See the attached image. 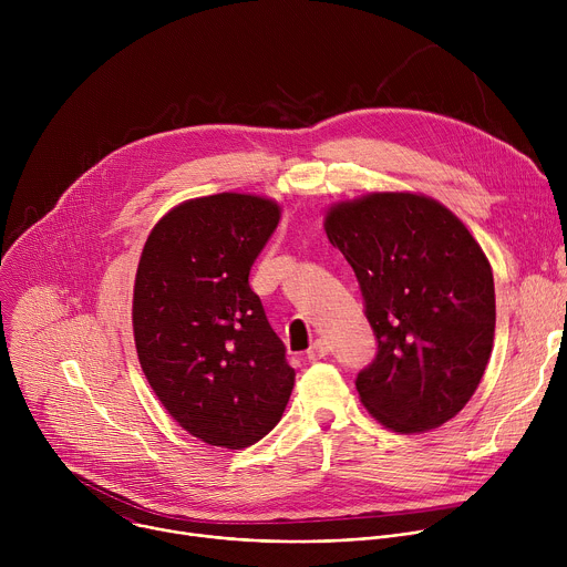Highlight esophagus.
Returning <instances> with one entry per match:
<instances>
[{
	"label": "esophagus",
	"instance_id": "1",
	"mask_svg": "<svg viewBox=\"0 0 567 567\" xmlns=\"http://www.w3.org/2000/svg\"><path fill=\"white\" fill-rule=\"evenodd\" d=\"M328 354H330V343H328V339H316L313 346H311L309 352H307V359H309V361H318V359H326Z\"/></svg>",
	"mask_w": 567,
	"mask_h": 567
}]
</instances>
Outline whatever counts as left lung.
I'll return each mask as SVG.
<instances>
[{"instance_id":"8db88e82","label":"left lung","mask_w":567,"mask_h":567,"mask_svg":"<svg viewBox=\"0 0 567 567\" xmlns=\"http://www.w3.org/2000/svg\"><path fill=\"white\" fill-rule=\"evenodd\" d=\"M326 230L377 337L354 381L363 406L396 433L442 426L466 406L494 346V274L480 245L449 208L411 193L339 204Z\"/></svg>"}]
</instances>
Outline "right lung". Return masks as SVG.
<instances>
[{"mask_svg":"<svg viewBox=\"0 0 567 567\" xmlns=\"http://www.w3.org/2000/svg\"><path fill=\"white\" fill-rule=\"evenodd\" d=\"M278 221V204L262 197L190 199L152 228L138 260L141 368L179 426L210 446L260 442L291 396L296 372L249 285Z\"/></svg>","mask_w":567,"mask_h":567,"instance_id":"obj_1","label":"right lung"}]
</instances>
